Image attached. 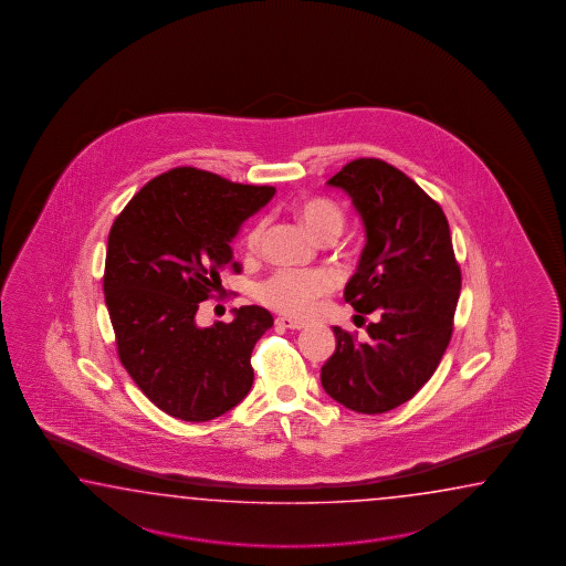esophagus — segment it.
<instances>
[{
	"label": "esophagus",
	"instance_id": "34e87169",
	"mask_svg": "<svg viewBox=\"0 0 566 566\" xmlns=\"http://www.w3.org/2000/svg\"><path fill=\"white\" fill-rule=\"evenodd\" d=\"M275 324H277L279 327H285V329H303V327H305V324L300 322V319H291V317H283V315L275 319Z\"/></svg>",
	"mask_w": 566,
	"mask_h": 566
}]
</instances>
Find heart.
Wrapping results in <instances>:
<instances>
[{
	"instance_id": "heart-1",
	"label": "heart",
	"mask_w": 566,
	"mask_h": 566,
	"mask_svg": "<svg viewBox=\"0 0 566 566\" xmlns=\"http://www.w3.org/2000/svg\"><path fill=\"white\" fill-rule=\"evenodd\" d=\"M300 218L319 241H336L344 232L346 217L339 206L315 198L300 206ZM265 234V222H256L247 234V247L254 251ZM332 289V279L324 271H293L281 269L256 287V297L269 307L289 315H305L312 312L317 297Z\"/></svg>"
}]
</instances>
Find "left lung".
<instances>
[{"mask_svg":"<svg viewBox=\"0 0 566 566\" xmlns=\"http://www.w3.org/2000/svg\"><path fill=\"white\" fill-rule=\"evenodd\" d=\"M327 186L339 188L366 230L344 297L374 313L368 339L334 325L336 352L322 386L346 409L380 415L421 390L446 354L461 291L449 222L441 206L382 159H354Z\"/></svg>","mask_w":566,"mask_h":566,"instance_id":"obj_1","label":"left lung"}]
</instances>
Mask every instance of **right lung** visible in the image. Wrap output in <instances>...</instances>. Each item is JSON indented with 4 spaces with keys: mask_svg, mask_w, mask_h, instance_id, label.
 <instances>
[{
    "mask_svg": "<svg viewBox=\"0 0 566 566\" xmlns=\"http://www.w3.org/2000/svg\"><path fill=\"white\" fill-rule=\"evenodd\" d=\"M275 196L196 168L147 181L113 222L103 291L120 364L157 409L188 422L234 409L253 386L251 354L273 325L265 307L200 327V301L239 271L230 242Z\"/></svg>",
    "mask_w": 566,
    "mask_h": 566,
    "instance_id": "1",
    "label": "right lung"
}]
</instances>
